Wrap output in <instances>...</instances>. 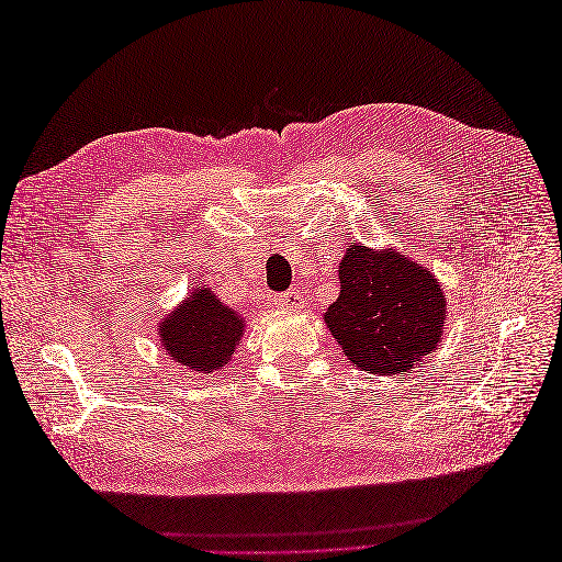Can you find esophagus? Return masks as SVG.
<instances>
[{"label": "esophagus", "instance_id": "obj_1", "mask_svg": "<svg viewBox=\"0 0 562 562\" xmlns=\"http://www.w3.org/2000/svg\"><path fill=\"white\" fill-rule=\"evenodd\" d=\"M300 293L297 291H288V293H277L271 295V304H277V307L281 310H288V307H300Z\"/></svg>", "mask_w": 562, "mask_h": 562}]
</instances>
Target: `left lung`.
Returning <instances> with one entry per match:
<instances>
[{"mask_svg": "<svg viewBox=\"0 0 562 562\" xmlns=\"http://www.w3.org/2000/svg\"><path fill=\"white\" fill-rule=\"evenodd\" d=\"M326 323L347 361L372 375H405L443 333L446 297L431 271L398 252L351 246Z\"/></svg>", "mask_w": 562, "mask_h": 562, "instance_id": "1", "label": "left lung"}]
</instances>
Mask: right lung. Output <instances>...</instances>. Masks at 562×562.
I'll use <instances>...</instances> for the list:
<instances>
[{
  "mask_svg": "<svg viewBox=\"0 0 562 562\" xmlns=\"http://www.w3.org/2000/svg\"><path fill=\"white\" fill-rule=\"evenodd\" d=\"M241 335L244 318L215 300L206 288H199L159 326L166 351L192 372L223 368L232 359Z\"/></svg>",
  "mask_w": 562,
  "mask_h": 562,
  "instance_id": "obj_1",
  "label": "right lung"
}]
</instances>
